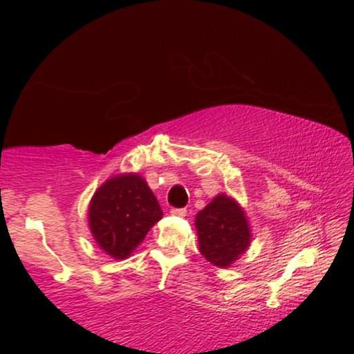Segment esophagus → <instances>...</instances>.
I'll return each mask as SVG.
<instances>
[{
  "instance_id": "obj_1",
  "label": "esophagus",
  "mask_w": 354,
  "mask_h": 354,
  "mask_svg": "<svg viewBox=\"0 0 354 354\" xmlns=\"http://www.w3.org/2000/svg\"><path fill=\"white\" fill-rule=\"evenodd\" d=\"M186 213H188V211H186V208H173L171 209L173 216H178V218H185Z\"/></svg>"
}]
</instances>
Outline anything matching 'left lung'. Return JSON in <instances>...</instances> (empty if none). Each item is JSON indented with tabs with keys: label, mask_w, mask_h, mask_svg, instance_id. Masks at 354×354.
Returning a JSON list of instances; mask_svg holds the SVG:
<instances>
[{
	"label": "left lung",
	"mask_w": 354,
	"mask_h": 354,
	"mask_svg": "<svg viewBox=\"0 0 354 354\" xmlns=\"http://www.w3.org/2000/svg\"><path fill=\"white\" fill-rule=\"evenodd\" d=\"M200 251L211 265L228 268L248 250L251 231L246 213L233 198L218 194L194 219Z\"/></svg>",
	"instance_id": "obj_1"
}]
</instances>
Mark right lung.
<instances>
[{
    "label": "right lung",
    "mask_w": 354,
    "mask_h": 354,
    "mask_svg": "<svg viewBox=\"0 0 354 354\" xmlns=\"http://www.w3.org/2000/svg\"><path fill=\"white\" fill-rule=\"evenodd\" d=\"M163 216L156 196L140 174H118L93 194L88 223L93 238L115 259L128 258Z\"/></svg>",
    "instance_id": "right-lung-1"
}]
</instances>
